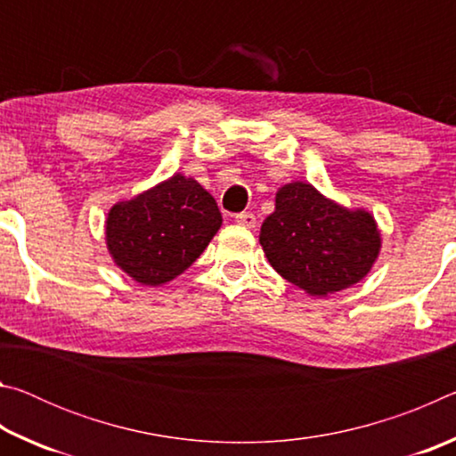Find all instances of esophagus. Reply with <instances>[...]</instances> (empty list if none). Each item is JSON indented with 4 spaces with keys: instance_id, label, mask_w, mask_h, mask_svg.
I'll return each mask as SVG.
<instances>
[{
    "instance_id": "34e87169",
    "label": "esophagus",
    "mask_w": 456,
    "mask_h": 456,
    "mask_svg": "<svg viewBox=\"0 0 456 456\" xmlns=\"http://www.w3.org/2000/svg\"><path fill=\"white\" fill-rule=\"evenodd\" d=\"M235 221L239 223V225H243V227H247V229H253L257 225V219H256V215L253 213H239V215H235Z\"/></svg>"
}]
</instances>
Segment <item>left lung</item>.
Instances as JSON below:
<instances>
[{
  "instance_id": "1",
  "label": "left lung",
  "mask_w": 456,
  "mask_h": 456,
  "mask_svg": "<svg viewBox=\"0 0 456 456\" xmlns=\"http://www.w3.org/2000/svg\"><path fill=\"white\" fill-rule=\"evenodd\" d=\"M259 243L283 280L326 297L364 280L382 237L370 211L348 209L296 181L275 192V211L261 225Z\"/></svg>"
}]
</instances>
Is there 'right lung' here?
Listing matches in <instances>:
<instances>
[{
  "label": "right lung",
  "mask_w": 456,
  "mask_h": 456,
  "mask_svg": "<svg viewBox=\"0 0 456 456\" xmlns=\"http://www.w3.org/2000/svg\"><path fill=\"white\" fill-rule=\"evenodd\" d=\"M223 223L209 191L175 173L106 217V247L114 264L141 285H163L195 264Z\"/></svg>",
  "instance_id": "add662e5"
}]
</instances>
